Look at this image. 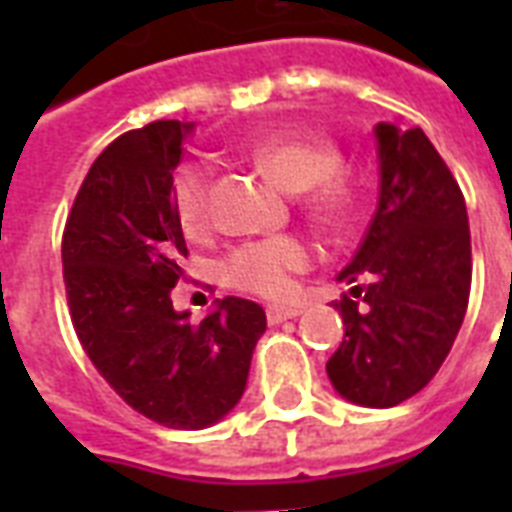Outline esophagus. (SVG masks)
<instances>
[{
  "instance_id": "esophagus-1",
  "label": "esophagus",
  "mask_w": 512,
  "mask_h": 512,
  "mask_svg": "<svg viewBox=\"0 0 512 512\" xmlns=\"http://www.w3.org/2000/svg\"><path fill=\"white\" fill-rule=\"evenodd\" d=\"M300 308H292V305H268L265 308V316H268V324H281V321L295 319L300 316Z\"/></svg>"
}]
</instances>
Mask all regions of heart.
Masks as SVG:
<instances>
[{"label": "heart", "instance_id": "b5f03b06", "mask_svg": "<svg viewBox=\"0 0 512 512\" xmlns=\"http://www.w3.org/2000/svg\"><path fill=\"white\" fill-rule=\"evenodd\" d=\"M252 159L289 191H303V209L324 228H345L356 215V185L340 170L342 151L327 138H265ZM172 209L185 236L209 228V167L185 164L172 180ZM313 263L311 244L297 233L241 241L223 260L231 287L260 297L292 292L295 273Z\"/></svg>", "mask_w": 512, "mask_h": 512}]
</instances>
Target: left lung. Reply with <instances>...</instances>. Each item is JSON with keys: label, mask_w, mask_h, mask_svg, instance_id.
Masks as SVG:
<instances>
[{"label": "left lung", "mask_w": 512, "mask_h": 512, "mask_svg": "<svg viewBox=\"0 0 512 512\" xmlns=\"http://www.w3.org/2000/svg\"><path fill=\"white\" fill-rule=\"evenodd\" d=\"M380 204L340 279L345 324L327 374L342 398L396 406L420 393L449 356L470 297L465 196L420 127L377 124Z\"/></svg>", "instance_id": "left-lung-1"}]
</instances>
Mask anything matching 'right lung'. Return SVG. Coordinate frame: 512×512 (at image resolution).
<instances>
[{"mask_svg": "<svg viewBox=\"0 0 512 512\" xmlns=\"http://www.w3.org/2000/svg\"><path fill=\"white\" fill-rule=\"evenodd\" d=\"M188 132L159 119L108 143L76 193L60 252L71 324L103 380L148 420L199 430L239 404L265 313L223 297L191 324L172 308L188 257L172 175Z\"/></svg>", "mask_w": 512, "mask_h": 512, "instance_id": "add662e5", "label": "right lung"}]
</instances>
